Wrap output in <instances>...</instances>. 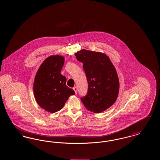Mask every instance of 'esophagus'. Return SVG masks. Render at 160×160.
<instances>
[{
    "instance_id": "34e87169",
    "label": "esophagus",
    "mask_w": 160,
    "mask_h": 160,
    "mask_svg": "<svg viewBox=\"0 0 160 160\" xmlns=\"http://www.w3.org/2000/svg\"><path fill=\"white\" fill-rule=\"evenodd\" d=\"M73 90L75 91V93H77V89L76 87H74V88H73Z\"/></svg>"
}]
</instances>
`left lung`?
Masks as SVG:
<instances>
[{"label": "left lung", "instance_id": "obj_1", "mask_svg": "<svg viewBox=\"0 0 160 160\" xmlns=\"http://www.w3.org/2000/svg\"><path fill=\"white\" fill-rule=\"evenodd\" d=\"M83 63L88 83V93L81 98L85 107L99 113L112 106L119 91L118 76L113 63L105 54L81 50L75 54Z\"/></svg>", "mask_w": 160, "mask_h": 160}]
</instances>
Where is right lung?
Listing matches in <instances>:
<instances>
[{"label":"right lung","mask_w":160,"mask_h":160,"mask_svg":"<svg viewBox=\"0 0 160 160\" xmlns=\"http://www.w3.org/2000/svg\"><path fill=\"white\" fill-rule=\"evenodd\" d=\"M64 58L51 56L42 62L35 77L33 92L38 105L50 113L61 110L75 92L66 85L67 78L61 74Z\"/></svg>","instance_id":"obj_1"}]
</instances>
